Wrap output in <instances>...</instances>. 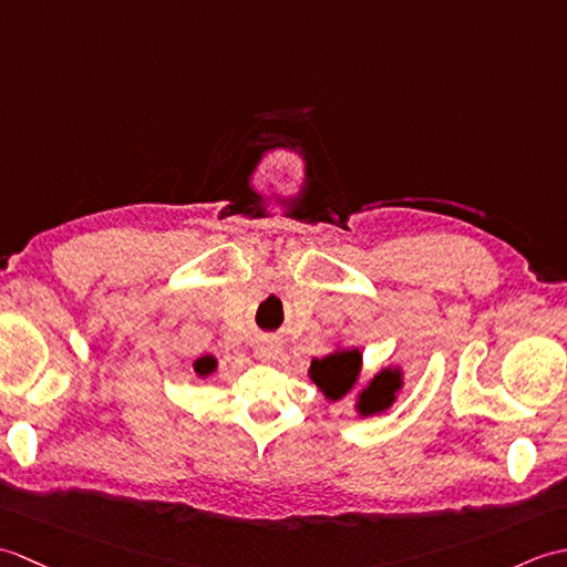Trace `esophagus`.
I'll use <instances>...</instances> for the list:
<instances>
[{
	"label": "esophagus",
	"instance_id": "34e87169",
	"mask_svg": "<svg viewBox=\"0 0 567 567\" xmlns=\"http://www.w3.org/2000/svg\"><path fill=\"white\" fill-rule=\"evenodd\" d=\"M258 353H260V358H265V360H272L277 353H280V346L268 341V343H262V346L258 348Z\"/></svg>",
	"mask_w": 567,
	"mask_h": 567
}]
</instances>
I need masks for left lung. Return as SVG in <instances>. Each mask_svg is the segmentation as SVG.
Here are the masks:
<instances>
[{"label":"left lung","mask_w":567,"mask_h":567,"mask_svg":"<svg viewBox=\"0 0 567 567\" xmlns=\"http://www.w3.org/2000/svg\"><path fill=\"white\" fill-rule=\"evenodd\" d=\"M363 368V355L358 348H346V351H333L323 358H315L309 365V378L323 392L329 402H339L353 390ZM402 390V370L384 368L375 378L368 382V388L358 394V414L372 416L388 412L394 404L396 392Z\"/></svg>","instance_id":"1"}]
</instances>
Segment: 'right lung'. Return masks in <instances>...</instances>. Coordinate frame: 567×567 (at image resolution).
Instances as JSON below:
<instances>
[{
	"mask_svg": "<svg viewBox=\"0 0 567 567\" xmlns=\"http://www.w3.org/2000/svg\"><path fill=\"white\" fill-rule=\"evenodd\" d=\"M216 370V358L214 355H202L195 360V372L199 378H207Z\"/></svg>",
	"mask_w": 567,
	"mask_h": 567,
	"instance_id": "right-lung-1",
	"label": "right lung"
}]
</instances>
